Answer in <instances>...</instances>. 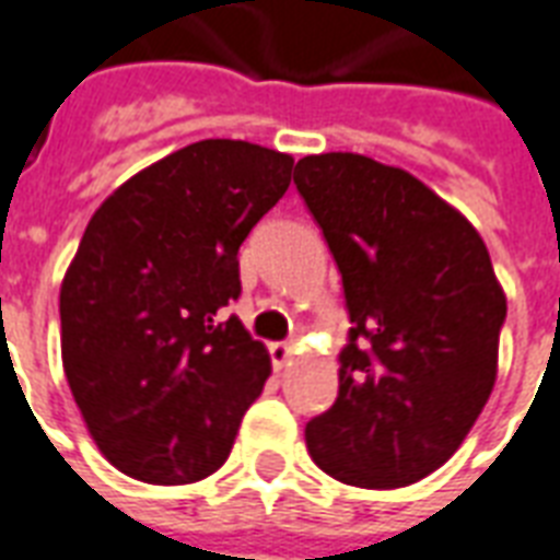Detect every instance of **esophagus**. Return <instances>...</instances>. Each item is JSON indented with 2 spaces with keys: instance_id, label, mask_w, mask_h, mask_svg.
I'll use <instances>...</instances> for the list:
<instances>
[{
  "instance_id": "obj_1",
  "label": "esophagus",
  "mask_w": 560,
  "mask_h": 560,
  "mask_svg": "<svg viewBox=\"0 0 560 560\" xmlns=\"http://www.w3.org/2000/svg\"><path fill=\"white\" fill-rule=\"evenodd\" d=\"M270 358H272V366L281 370V366L288 364L290 358H293V340H288V343H272Z\"/></svg>"
}]
</instances>
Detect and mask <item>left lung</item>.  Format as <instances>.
<instances>
[{"label":"left lung","instance_id":"1","mask_svg":"<svg viewBox=\"0 0 560 560\" xmlns=\"http://www.w3.org/2000/svg\"><path fill=\"white\" fill-rule=\"evenodd\" d=\"M293 182L352 319L335 405L305 425L311 458L352 488L413 485L488 405L505 290L467 217L399 166L326 152L302 158Z\"/></svg>","mask_w":560,"mask_h":560}]
</instances>
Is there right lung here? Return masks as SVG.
Listing matches in <instances>:
<instances>
[{
    "label": "right lung",
    "instance_id": "add662e5",
    "mask_svg": "<svg viewBox=\"0 0 560 560\" xmlns=\"http://www.w3.org/2000/svg\"><path fill=\"white\" fill-rule=\"evenodd\" d=\"M293 158L199 140L114 190L61 281V358L105 458L147 485L223 467L270 355L220 308L241 296L237 249L290 185Z\"/></svg>",
    "mask_w": 560,
    "mask_h": 560
}]
</instances>
